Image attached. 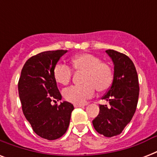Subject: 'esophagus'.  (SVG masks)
I'll list each match as a JSON object with an SVG mask.
<instances>
[{
	"instance_id": "esophagus-1",
	"label": "esophagus",
	"mask_w": 157,
	"mask_h": 157,
	"mask_svg": "<svg viewBox=\"0 0 157 157\" xmlns=\"http://www.w3.org/2000/svg\"><path fill=\"white\" fill-rule=\"evenodd\" d=\"M74 107H84V105H82V104H74Z\"/></svg>"
}]
</instances>
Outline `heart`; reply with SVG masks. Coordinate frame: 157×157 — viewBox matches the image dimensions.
I'll use <instances>...</instances> for the list:
<instances>
[{
	"label": "heart",
	"mask_w": 157,
	"mask_h": 157,
	"mask_svg": "<svg viewBox=\"0 0 157 157\" xmlns=\"http://www.w3.org/2000/svg\"><path fill=\"white\" fill-rule=\"evenodd\" d=\"M71 67L75 71H84L81 86H71L63 90L64 98L70 103L82 104L94 94L95 89L104 92L111 87L113 81V70L107 62L101 61L98 57L88 54H77L71 59ZM54 80L59 84L67 85L72 76L68 66L59 63L54 67Z\"/></svg>",
	"instance_id": "heart-1"
}]
</instances>
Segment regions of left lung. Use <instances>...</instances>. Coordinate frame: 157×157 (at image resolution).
Returning <instances> with one entry per match:
<instances>
[{
    "mask_svg": "<svg viewBox=\"0 0 157 157\" xmlns=\"http://www.w3.org/2000/svg\"><path fill=\"white\" fill-rule=\"evenodd\" d=\"M106 53L114 64L112 86L102 98L109 105H99V113L92 122L96 131L110 138L121 134L134 117L139 85L136 68L129 57L113 50Z\"/></svg>",
    "mask_w": 157,
    "mask_h": 157,
    "instance_id": "1",
    "label": "left lung"
}]
</instances>
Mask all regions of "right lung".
<instances>
[{
	"instance_id": "obj_1",
	"label": "right lung",
	"mask_w": 157,
	"mask_h": 157,
	"mask_svg": "<svg viewBox=\"0 0 157 157\" xmlns=\"http://www.w3.org/2000/svg\"><path fill=\"white\" fill-rule=\"evenodd\" d=\"M67 50L45 51L28 59L18 84L22 110L33 131L43 139H59L68 128L74 107L61 100L62 95L54 80V66Z\"/></svg>"
}]
</instances>
